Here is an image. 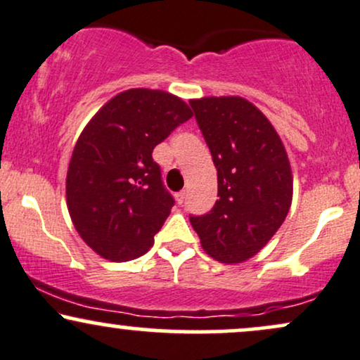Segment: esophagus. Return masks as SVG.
I'll use <instances>...</instances> for the list:
<instances>
[{"instance_id": "obj_1", "label": "esophagus", "mask_w": 360, "mask_h": 360, "mask_svg": "<svg viewBox=\"0 0 360 360\" xmlns=\"http://www.w3.org/2000/svg\"><path fill=\"white\" fill-rule=\"evenodd\" d=\"M184 200H186V191H179L176 194V201H177V205H183L184 203Z\"/></svg>"}]
</instances>
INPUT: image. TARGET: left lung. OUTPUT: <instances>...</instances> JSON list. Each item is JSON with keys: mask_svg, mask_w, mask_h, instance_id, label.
Here are the masks:
<instances>
[{"mask_svg": "<svg viewBox=\"0 0 360 360\" xmlns=\"http://www.w3.org/2000/svg\"><path fill=\"white\" fill-rule=\"evenodd\" d=\"M212 152L218 200L189 217L201 247L223 264L254 257L283 225L292 200L289 159L266 115L240 96L189 101Z\"/></svg>", "mask_w": 360, "mask_h": 360, "instance_id": "obj_1", "label": "left lung"}]
</instances>
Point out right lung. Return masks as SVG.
<instances>
[{
  "mask_svg": "<svg viewBox=\"0 0 360 360\" xmlns=\"http://www.w3.org/2000/svg\"><path fill=\"white\" fill-rule=\"evenodd\" d=\"M193 111L159 89H128L89 120L74 147L65 179L71 220L88 245L111 262L137 259L154 245L174 206L152 159Z\"/></svg>",
  "mask_w": 360,
  "mask_h": 360,
  "instance_id": "1",
  "label": "right lung"
}]
</instances>
